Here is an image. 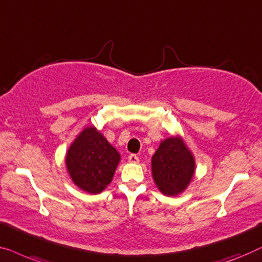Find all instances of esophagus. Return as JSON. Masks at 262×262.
Returning a JSON list of instances; mask_svg holds the SVG:
<instances>
[{"label":"esophagus","instance_id":"obj_1","mask_svg":"<svg viewBox=\"0 0 262 262\" xmlns=\"http://www.w3.org/2000/svg\"><path fill=\"white\" fill-rule=\"evenodd\" d=\"M128 161L132 164H138L139 163V157L136 156V154H130L129 157H128Z\"/></svg>","mask_w":262,"mask_h":262}]
</instances>
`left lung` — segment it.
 <instances>
[{"instance_id":"obj_1","label":"left lung","mask_w":262,"mask_h":262,"mask_svg":"<svg viewBox=\"0 0 262 262\" xmlns=\"http://www.w3.org/2000/svg\"><path fill=\"white\" fill-rule=\"evenodd\" d=\"M194 173V159L179 136L160 143L152 157V174L158 189L176 196L186 189Z\"/></svg>"}]
</instances>
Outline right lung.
<instances>
[{
  "mask_svg": "<svg viewBox=\"0 0 262 262\" xmlns=\"http://www.w3.org/2000/svg\"><path fill=\"white\" fill-rule=\"evenodd\" d=\"M120 154L95 127H88L66 154L69 174L79 189L99 193L112 182Z\"/></svg>",
  "mask_w": 262,
  "mask_h": 262,
  "instance_id": "obj_1",
  "label": "right lung"
}]
</instances>
